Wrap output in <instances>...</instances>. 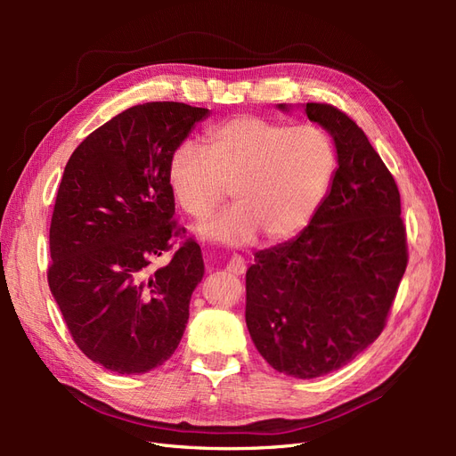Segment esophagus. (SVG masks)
<instances>
[{
  "label": "esophagus",
  "mask_w": 456,
  "mask_h": 456,
  "mask_svg": "<svg viewBox=\"0 0 456 456\" xmlns=\"http://www.w3.org/2000/svg\"><path fill=\"white\" fill-rule=\"evenodd\" d=\"M245 270H247L245 260H243L240 255H233V256L228 260V265H226V272H228V273H232V275H241V273H245Z\"/></svg>",
  "instance_id": "esophagus-1"
}]
</instances>
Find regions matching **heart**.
Masks as SVG:
<instances>
[{
    "instance_id": "heart-1",
    "label": "heart",
    "mask_w": 456,
    "mask_h": 456,
    "mask_svg": "<svg viewBox=\"0 0 456 456\" xmlns=\"http://www.w3.org/2000/svg\"><path fill=\"white\" fill-rule=\"evenodd\" d=\"M337 165L335 142L322 127L236 116L207 131L203 146L178 144L167 183L176 205L196 220L209 216L232 186L238 203L201 224L203 238L245 245L265 232L268 241H285L320 211Z\"/></svg>"
}]
</instances>
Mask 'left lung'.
<instances>
[{
    "label": "left lung",
    "mask_w": 456,
    "mask_h": 456,
    "mask_svg": "<svg viewBox=\"0 0 456 456\" xmlns=\"http://www.w3.org/2000/svg\"><path fill=\"white\" fill-rule=\"evenodd\" d=\"M305 112L333 136L338 167L312 223L255 255L245 322L275 370L315 379L379 338L409 255L397 184L365 133L330 104Z\"/></svg>",
    "instance_id": "1"
}]
</instances>
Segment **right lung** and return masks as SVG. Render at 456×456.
<instances>
[{
  "instance_id": "obj_1",
  "label": "right lung",
  "mask_w": 456,
  "mask_h": 456,
  "mask_svg": "<svg viewBox=\"0 0 456 456\" xmlns=\"http://www.w3.org/2000/svg\"><path fill=\"white\" fill-rule=\"evenodd\" d=\"M207 108L146 102L93 131L68 159L51 218L47 280L68 330L91 362L141 375L167 362L203 278L188 238L167 266L151 262L184 228L173 220L167 163Z\"/></svg>"
}]
</instances>
